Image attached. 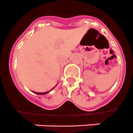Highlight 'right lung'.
I'll return each instance as SVG.
<instances>
[{
	"label": "right lung",
	"mask_w": 133,
	"mask_h": 133,
	"mask_svg": "<svg viewBox=\"0 0 133 133\" xmlns=\"http://www.w3.org/2000/svg\"><path fill=\"white\" fill-rule=\"evenodd\" d=\"M53 89V88H52ZM51 90L50 91H48V92H34V91H33V92H34L35 94H37V95H46V94H48V93H49Z\"/></svg>",
	"instance_id": "right-lung-1"
}]
</instances>
